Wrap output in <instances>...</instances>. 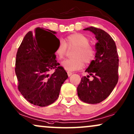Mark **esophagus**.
<instances>
[{
    "instance_id": "obj_1",
    "label": "esophagus",
    "mask_w": 134,
    "mask_h": 134,
    "mask_svg": "<svg viewBox=\"0 0 134 134\" xmlns=\"http://www.w3.org/2000/svg\"><path fill=\"white\" fill-rule=\"evenodd\" d=\"M67 75H68L69 76H70L72 75V73L71 72H69V71H68V72H67Z\"/></svg>"
}]
</instances>
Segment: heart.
I'll use <instances>...</instances> for the list:
<instances>
[{"mask_svg": "<svg viewBox=\"0 0 134 134\" xmlns=\"http://www.w3.org/2000/svg\"><path fill=\"white\" fill-rule=\"evenodd\" d=\"M88 37L80 33H75L66 37L65 42L60 40L56 50V54L59 58L63 59L67 51V47L75 48L73 56L62 62V65L65 70L72 72L81 69L84 62L89 64L94 59L95 50L90 44Z\"/></svg>", "mask_w": 134, "mask_h": 134, "instance_id": "obj_1", "label": "heart"}]
</instances>
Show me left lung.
Segmentation results:
<instances>
[{
    "label": "left lung",
    "instance_id": "obj_1",
    "mask_svg": "<svg viewBox=\"0 0 134 134\" xmlns=\"http://www.w3.org/2000/svg\"><path fill=\"white\" fill-rule=\"evenodd\" d=\"M84 30L94 34L98 42L95 60L85 70L93 80L90 81L87 78L89 75L82 77L77 93L84 102L96 104L109 96L118 81V54L115 41L105 31L92 26Z\"/></svg>",
    "mask_w": 134,
    "mask_h": 134
}]
</instances>
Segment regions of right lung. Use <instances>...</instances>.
Returning a JSON list of instances; mask_svg holds the SVG:
<instances>
[{"label": "right lung", "instance_id": "1", "mask_svg": "<svg viewBox=\"0 0 134 134\" xmlns=\"http://www.w3.org/2000/svg\"><path fill=\"white\" fill-rule=\"evenodd\" d=\"M56 34L37 27L34 32L26 34L18 49L15 63L18 88L25 99L35 105L46 107L54 103L68 78L56 60L55 53L59 43ZM52 69L55 72L50 74Z\"/></svg>", "mask_w": 134, "mask_h": 134}]
</instances>
